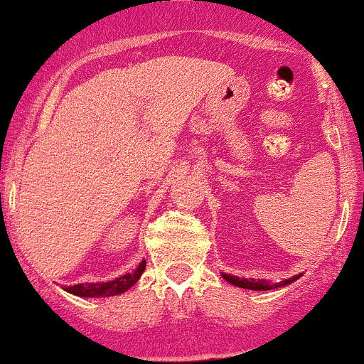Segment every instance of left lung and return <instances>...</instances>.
Wrapping results in <instances>:
<instances>
[{
  "label": "left lung",
  "instance_id": "8db88e82",
  "mask_svg": "<svg viewBox=\"0 0 364 364\" xmlns=\"http://www.w3.org/2000/svg\"><path fill=\"white\" fill-rule=\"evenodd\" d=\"M223 278H225L228 283H232V285L240 287V289H247V290H271V289H278V287L289 285V283H292L294 279H297V278H299V276H296V278L285 279V282H282V283H269V282H265V279L237 278V276H230V274H223Z\"/></svg>",
  "mask_w": 364,
  "mask_h": 364
}]
</instances>
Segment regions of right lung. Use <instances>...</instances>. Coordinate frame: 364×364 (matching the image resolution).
<instances>
[{
	"label": "right lung",
	"mask_w": 364,
	"mask_h": 364,
	"mask_svg": "<svg viewBox=\"0 0 364 364\" xmlns=\"http://www.w3.org/2000/svg\"><path fill=\"white\" fill-rule=\"evenodd\" d=\"M146 267V262L143 260L141 264L138 265V269L129 274L122 276V278L113 279V282L107 283H86V285H74V287H67V292L74 294V296L79 297H111V296H118V294H124L125 290L131 289L136 282L139 279V276L143 274Z\"/></svg>",
	"instance_id": "right-lung-1"
}]
</instances>
